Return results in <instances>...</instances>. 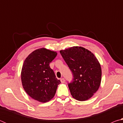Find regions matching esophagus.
<instances>
[{
    "mask_svg": "<svg viewBox=\"0 0 123 123\" xmlns=\"http://www.w3.org/2000/svg\"><path fill=\"white\" fill-rule=\"evenodd\" d=\"M61 80V83H62V84H63V83L65 82V80H64V78L61 79V80Z\"/></svg>",
    "mask_w": 123,
    "mask_h": 123,
    "instance_id": "1",
    "label": "esophagus"
}]
</instances>
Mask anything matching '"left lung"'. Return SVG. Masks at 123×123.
Masks as SVG:
<instances>
[{
    "instance_id": "1",
    "label": "left lung",
    "mask_w": 123,
    "mask_h": 123,
    "mask_svg": "<svg viewBox=\"0 0 123 123\" xmlns=\"http://www.w3.org/2000/svg\"><path fill=\"white\" fill-rule=\"evenodd\" d=\"M60 54L73 75L68 84L72 97L79 101L89 99L98 90L101 80V68L92 53L81 47L60 50Z\"/></svg>"
}]
</instances>
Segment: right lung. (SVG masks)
I'll return each mask as SVG.
<instances>
[{
    "instance_id": "1",
    "label": "right lung",
    "mask_w": 123,
    "mask_h": 123,
    "mask_svg": "<svg viewBox=\"0 0 123 123\" xmlns=\"http://www.w3.org/2000/svg\"><path fill=\"white\" fill-rule=\"evenodd\" d=\"M56 55V51L45 48L35 50L26 58L22 67L23 88L30 97L41 103L53 99L61 83L49 66Z\"/></svg>"
}]
</instances>
